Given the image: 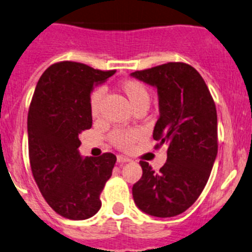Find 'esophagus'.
<instances>
[{
	"label": "esophagus",
	"instance_id": "1",
	"mask_svg": "<svg viewBox=\"0 0 252 252\" xmlns=\"http://www.w3.org/2000/svg\"><path fill=\"white\" fill-rule=\"evenodd\" d=\"M116 159H118L119 163H126V162H129V158H126V156H124V155H118Z\"/></svg>",
	"mask_w": 252,
	"mask_h": 252
}]
</instances>
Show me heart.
<instances>
[{
    "mask_svg": "<svg viewBox=\"0 0 252 252\" xmlns=\"http://www.w3.org/2000/svg\"><path fill=\"white\" fill-rule=\"evenodd\" d=\"M119 88L127 97L129 104L134 110L148 108L150 103V93L142 82L136 79H127L121 82ZM102 97H103L102 89H96L90 94V114L93 118H97L99 115V104H101ZM140 138H142V133L138 129L118 128L110 132L109 134L110 143L120 150L125 151L133 148V145Z\"/></svg>",
    "mask_w": 252,
    "mask_h": 252,
    "instance_id": "1",
    "label": "heart"
}]
</instances>
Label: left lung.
Segmentation results:
<instances>
[{"instance_id": "8db88e82", "label": "left lung", "mask_w": 252, "mask_h": 252, "mask_svg": "<svg viewBox=\"0 0 252 252\" xmlns=\"http://www.w3.org/2000/svg\"><path fill=\"white\" fill-rule=\"evenodd\" d=\"M158 88L159 118L155 149L168 147L167 162L155 172L140 161L143 175L132 188L142 212L172 218L191 207L207 185L218 155V115L202 75L185 62H168L131 73Z\"/></svg>"}]
</instances>
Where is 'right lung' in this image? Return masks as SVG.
Wrapping results in <instances>:
<instances>
[{
  "label": "right lung",
  "mask_w": 252,
  "mask_h": 252,
  "mask_svg": "<svg viewBox=\"0 0 252 252\" xmlns=\"http://www.w3.org/2000/svg\"><path fill=\"white\" fill-rule=\"evenodd\" d=\"M115 73L61 61L37 83L28 115L29 156L40 193L59 215L85 220L101 208V192L112 177L116 156L80 158L79 134L93 126L94 85Z\"/></svg>",
  "instance_id": "add662e5"
}]
</instances>
